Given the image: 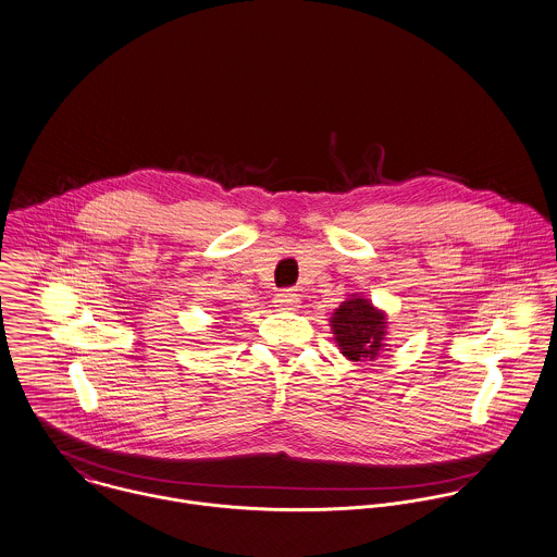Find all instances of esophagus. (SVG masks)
<instances>
[{"mask_svg":"<svg viewBox=\"0 0 557 557\" xmlns=\"http://www.w3.org/2000/svg\"><path fill=\"white\" fill-rule=\"evenodd\" d=\"M298 302H300L298 294H292V292H281L274 296V307H278L283 311H294L298 307Z\"/></svg>","mask_w":557,"mask_h":557,"instance_id":"1","label":"esophagus"}]
</instances>
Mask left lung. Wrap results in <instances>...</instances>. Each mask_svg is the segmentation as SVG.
<instances>
[{
    "instance_id": "1",
    "label": "left lung",
    "mask_w": 557,
    "mask_h": 557,
    "mask_svg": "<svg viewBox=\"0 0 557 557\" xmlns=\"http://www.w3.org/2000/svg\"><path fill=\"white\" fill-rule=\"evenodd\" d=\"M331 331L342 355L357 361H375L388 348L386 331L388 318L382 309L373 307L370 298L352 294L346 298L331 318Z\"/></svg>"
}]
</instances>
